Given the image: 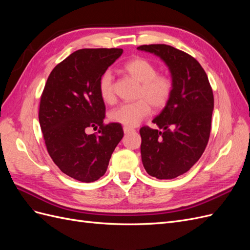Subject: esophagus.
Segmentation results:
<instances>
[{
  "mask_svg": "<svg viewBox=\"0 0 250 250\" xmlns=\"http://www.w3.org/2000/svg\"><path fill=\"white\" fill-rule=\"evenodd\" d=\"M123 130H124V133H128V132H131V131H134V129H133V128H131V127H128V126H124V128H123Z\"/></svg>",
  "mask_w": 250,
  "mask_h": 250,
  "instance_id": "34e87169",
  "label": "esophagus"
}]
</instances>
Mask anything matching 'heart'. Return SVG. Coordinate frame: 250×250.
Listing matches in <instances>:
<instances>
[{
	"instance_id": "obj_1",
	"label": "heart",
	"mask_w": 250,
	"mask_h": 250,
	"mask_svg": "<svg viewBox=\"0 0 250 250\" xmlns=\"http://www.w3.org/2000/svg\"><path fill=\"white\" fill-rule=\"evenodd\" d=\"M123 70L141 83L138 97L141 99L123 103L110 110L109 119L115 123L128 127L137 126L151 111V105L161 109L170 100L173 93V82L165 75H158L153 63L142 57H134L123 64ZM98 90L105 103L115 99L111 73L105 71L98 81Z\"/></svg>"
}]
</instances>
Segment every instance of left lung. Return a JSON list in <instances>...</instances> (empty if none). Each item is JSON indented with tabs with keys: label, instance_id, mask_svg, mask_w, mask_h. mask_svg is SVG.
I'll list each match as a JSON object with an SVG mask.
<instances>
[{
	"label": "left lung",
	"instance_id": "8db88e82",
	"mask_svg": "<svg viewBox=\"0 0 250 250\" xmlns=\"http://www.w3.org/2000/svg\"><path fill=\"white\" fill-rule=\"evenodd\" d=\"M138 50L152 53L167 64L173 93L152 122L161 130L144 126L141 154L149 175L172 179L190 170L202 155L210 133L214 95L200 63L168 44H144Z\"/></svg>",
	"mask_w": 250,
	"mask_h": 250
}]
</instances>
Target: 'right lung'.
<instances>
[{
	"label": "right lung",
	"mask_w": 250,
	"mask_h": 250,
	"mask_svg": "<svg viewBox=\"0 0 250 250\" xmlns=\"http://www.w3.org/2000/svg\"><path fill=\"white\" fill-rule=\"evenodd\" d=\"M122 49H81L58 63L47 80L40 104V124L47 150L67 176L93 183L107 170L124 131L105 125V104L98 90L101 75L122 55ZM93 126L101 134L87 135Z\"/></svg>",
	"instance_id": "right-lung-1"
}]
</instances>
